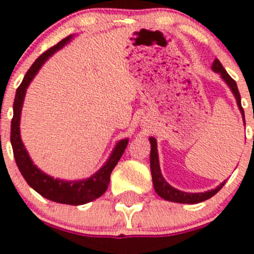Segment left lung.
<instances>
[{
	"mask_svg": "<svg viewBox=\"0 0 254 254\" xmlns=\"http://www.w3.org/2000/svg\"><path fill=\"white\" fill-rule=\"evenodd\" d=\"M211 69L215 73H219L220 77L223 78V81L228 84V87L230 88V91L233 92L235 97V101L238 105L239 110H241L242 116H243V123L246 125V119H244V111L243 107L241 104V95H239L238 87H237V83H235L234 79L229 76L227 73V70L224 69V67L221 65V63L219 62V59H215L214 63L211 65ZM150 171H152V180H153V186H154L155 192L158 193L162 198L167 201H172V202H180V204H197V202H202V201L207 200V198L212 197L218 191H220L221 187L225 185V181L221 182L218 187L215 189L209 190V191H205V192H185L181 190H177L175 187L171 186L168 182L164 180V177L162 176L161 172V166H159V158H158V150H157V140L155 138L150 136Z\"/></svg>",
	"mask_w": 254,
	"mask_h": 254,
	"instance_id": "obj_1",
	"label": "left lung"
}]
</instances>
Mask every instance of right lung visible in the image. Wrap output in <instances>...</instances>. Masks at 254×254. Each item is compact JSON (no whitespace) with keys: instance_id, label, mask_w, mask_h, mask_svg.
Segmentation results:
<instances>
[{"instance_id":"1","label":"right lung","mask_w":254,"mask_h":254,"mask_svg":"<svg viewBox=\"0 0 254 254\" xmlns=\"http://www.w3.org/2000/svg\"><path fill=\"white\" fill-rule=\"evenodd\" d=\"M72 38L73 35L67 36L39 57L34 62L30 69L26 72L19 88L16 90L15 101H13V118L11 122V145H12L16 164L19 167L25 181L29 184L31 189L35 190L36 192L40 193L43 197L54 201V202L67 205H83L99 198L100 196L106 192L109 184H110L111 172L118 164L119 159L122 158L123 153L129 143V139L119 140L109 159L91 177L84 178V180H77V181H65L61 178L52 177L43 172L42 170H39L31 161L30 155L21 140V135H20V119H21L22 104H24L26 88L29 87V84L31 83L39 69L49 59V57H52L57 50L62 49L65 44H68Z\"/></svg>"}]
</instances>
